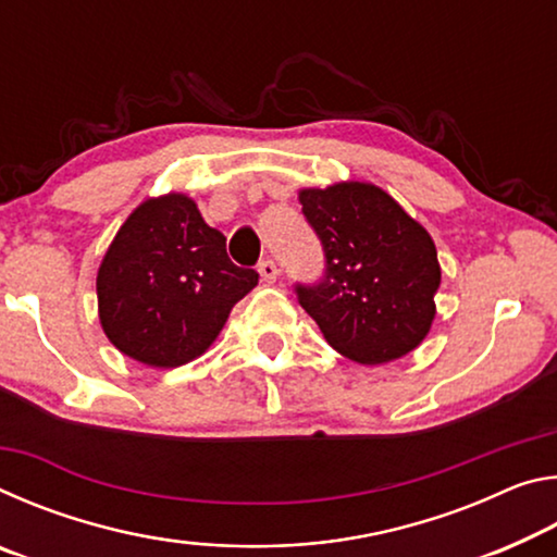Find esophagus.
<instances>
[{"instance_id":"34e87169","label":"esophagus","mask_w":557,"mask_h":557,"mask_svg":"<svg viewBox=\"0 0 557 557\" xmlns=\"http://www.w3.org/2000/svg\"><path fill=\"white\" fill-rule=\"evenodd\" d=\"M258 272H260V280L262 282H268V285H272V282L277 280V265L272 260H262L260 265H258Z\"/></svg>"}]
</instances>
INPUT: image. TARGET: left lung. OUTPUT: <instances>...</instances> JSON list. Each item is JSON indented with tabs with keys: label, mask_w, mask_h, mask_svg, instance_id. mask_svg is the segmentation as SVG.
<instances>
[{
	"label": "left lung",
	"mask_w": 557,
	"mask_h": 557,
	"mask_svg": "<svg viewBox=\"0 0 557 557\" xmlns=\"http://www.w3.org/2000/svg\"><path fill=\"white\" fill-rule=\"evenodd\" d=\"M301 213L326 270L297 299L329 346L363 366L410 354L428 336L440 287L437 248L403 206L366 182L301 188Z\"/></svg>",
	"instance_id": "obj_1"
}]
</instances>
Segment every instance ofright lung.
I'll return each instance as SVG.
<instances>
[{
	"instance_id": "obj_1",
	"label": "right lung",
	"mask_w": 557,
	"mask_h": 557,
	"mask_svg": "<svg viewBox=\"0 0 557 557\" xmlns=\"http://www.w3.org/2000/svg\"><path fill=\"white\" fill-rule=\"evenodd\" d=\"M258 272L233 265L225 235L194 199H147L120 225L98 270L102 332L135 361L176 369L209 348Z\"/></svg>"
}]
</instances>
